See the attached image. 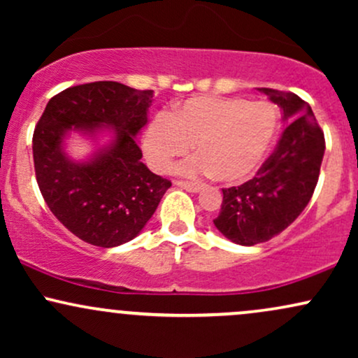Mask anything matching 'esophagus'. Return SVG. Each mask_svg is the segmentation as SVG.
Here are the masks:
<instances>
[{
    "mask_svg": "<svg viewBox=\"0 0 358 358\" xmlns=\"http://www.w3.org/2000/svg\"><path fill=\"white\" fill-rule=\"evenodd\" d=\"M175 185H176V187L183 188V190L192 192V193H196V192L202 190V185H200V183H192V182H182V180H175Z\"/></svg>",
    "mask_w": 358,
    "mask_h": 358,
    "instance_id": "obj_1",
    "label": "esophagus"
}]
</instances>
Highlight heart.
Listing matches in <instances>:
<instances>
[{
  "label": "heart",
  "mask_w": 358,
  "mask_h": 358,
  "mask_svg": "<svg viewBox=\"0 0 358 358\" xmlns=\"http://www.w3.org/2000/svg\"><path fill=\"white\" fill-rule=\"evenodd\" d=\"M276 129L278 113L269 102L199 96L183 101L171 114H156L143 133V150L153 170L165 171L193 143L199 155L176 165V173L241 183L264 162Z\"/></svg>",
  "instance_id": "b5f03b06"
}]
</instances>
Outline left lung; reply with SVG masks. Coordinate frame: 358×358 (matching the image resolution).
Segmentation results:
<instances>
[{
	"label": "left lung",
	"instance_id": "8db88e82",
	"mask_svg": "<svg viewBox=\"0 0 358 358\" xmlns=\"http://www.w3.org/2000/svg\"><path fill=\"white\" fill-rule=\"evenodd\" d=\"M282 110L287 126L257 175L241 187L224 188L215 227L229 241L254 245L273 239L305 210L318 183L324 136L310 104L296 94L259 87Z\"/></svg>",
	"mask_w": 358,
	"mask_h": 358
}]
</instances>
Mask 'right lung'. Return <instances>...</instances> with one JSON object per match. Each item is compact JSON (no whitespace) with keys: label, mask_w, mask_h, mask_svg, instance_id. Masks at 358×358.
Instances as JSON below:
<instances>
[{"label":"right lung","mask_w":358,"mask_h":358,"mask_svg":"<svg viewBox=\"0 0 358 358\" xmlns=\"http://www.w3.org/2000/svg\"><path fill=\"white\" fill-rule=\"evenodd\" d=\"M153 90L113 80L62 90L48 101L34 133L36 183L53 215L73 236L116 248L138 236L171 182L148 170L136 134L148 122ZM109 127L111 145L73 162L63 151L71 130L95 136Z\"/></svg>","instance_id":"right-lung-1"}]
</instances>
